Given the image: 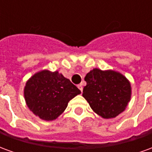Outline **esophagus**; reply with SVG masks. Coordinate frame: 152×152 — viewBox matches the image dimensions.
Masks as SVG:
<instances>
[{
  "mask_svg": "<svg viewBox=\"0 0 152 152\" xmlns=\"http://www.w3.org/2000/svg\"><path fill=\"white\" fill-rule=\"evenodd\" d=\"M77 87H78V89H79L80 90V91L82 92V90H83L82 85H81V84H80V85H78V86H77Z\"/></svg>",
  "mask_w": 152,
  "mask_h": 152,
  "instance_id": "obj_1",
  "label": "esophagus"
}]
</instances>
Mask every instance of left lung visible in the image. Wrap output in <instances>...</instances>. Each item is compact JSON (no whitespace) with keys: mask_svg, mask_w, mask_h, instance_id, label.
I'll use <instances>...</instances> for the list:
<instances>
[{"mask_svg":"<svg viewBox=\"0 0 152 152\" xmlns=\"http://www.w3.org/2000/svg\"><path fill=\"white\" fill-rule=\"evenodd\" d=\"M82 96L97 114L105 119L124 112L131 97L129 81L121 73L94 68L85 77Z\"/></svg>","mask_w":152,"mask_h":152,"instance_id":"1","label":"left lung"}]
</instances>
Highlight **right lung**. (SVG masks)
I'll list each match as a JSON object with an SVG mask.
<instances>
[{
	"label": "right lung",
	"mask_w": 152,
	"mask_h": 152,
	"mask_svg": "<svg viewBox=\"0 0 152 152\" xmlns=\"http://www.w3.org/2000/svg\"><path fill=\"white\" fill-rule=\"evenodd\" d=\"M80 94L76 86L58 73L44 70L26 83L24 98L28 108L45 121H53L62 114L68 102Z\"/></svg>",
	"instance_id": "1"
}]
</instances>
